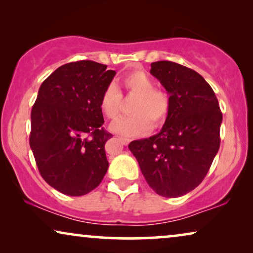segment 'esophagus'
Masks as SVG:
<instances>
[{"instance_id":"1","label":"esophagus","mask_w":253,"mask_h":253,"mask_svg":"<svg viewBox=\"0 0 253 253\" xmlns=\"http://www.w3.org/2000/svg\"><path fill=\"white\" fill-rule=\"evenodd\" d=\"M119 140L122 143L123 145H127L131 141V139H129V138H124V137H120Z\"/></svg>"}]
</instances>
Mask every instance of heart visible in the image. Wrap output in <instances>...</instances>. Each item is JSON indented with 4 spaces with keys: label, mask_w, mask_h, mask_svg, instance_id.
Here are the masks:
<instances>
[{
    "label": "heart",
    "mask_w": 253,
    "mask_h": 253,
    "mask_svg": "<svg viewBox=\"0 0 253 253\" xmlns=\"http://www.w3.org/2000/svg\"><path fill=\"white\" fill-rule=\"evenodd\" d=\"M122 85L127 92L137 95L131 107L132 116L123 117L110 126L113 132L126 137H139L146 134L153 126L164 122L169 113V96L161 89L154 88V82L146 72L132 71L122 78ZM122 94L116 85L110 84L100 96V109L109 120L120 115Z\"/></svg>",
    "instance_id": "heart-1"
}]
</instances>
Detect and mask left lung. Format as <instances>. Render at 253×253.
Returning <instances> with one entry per match:
<instances>
[{
    "label": "left lung",
    "mask_w": 253,
    "mask_h": 253,
    "mask_svg": "<svg viewBox=\"0 0 253 253\" xmlns=\"http://www.w3.org/2000/svg\"><path fill=\"white\" fill-rule=\"evenodd\" d=\"M151 74L169 94V113L160 132L131 141L129 150L147 184L158 195L176 198L209 172L220 147L222 113L212 87L192 69L158 61Z\"/></svg>",
    "instance_id": "1"
}]
</instances>
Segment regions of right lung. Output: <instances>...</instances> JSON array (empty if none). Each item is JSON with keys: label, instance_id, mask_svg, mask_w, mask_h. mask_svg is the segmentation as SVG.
<instances>
[{"label": "right lung", "instance_id": "obj_1", "mask_svg": "<svg viewBox=\"0 0 253 253\" xmlns=\"http://www.w3.org/2000/svg\"><path fill=\"white\" fill-rule=\"evenodd\" d=\"M116 72L93 61L57 68L41 84L31 112L30 146L41 176L64 195L84 196L108 169L100 96Z\"/></svg>", "mask_w": 253, "mask_h": 253}]
</instances>
